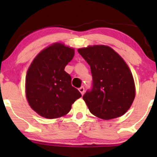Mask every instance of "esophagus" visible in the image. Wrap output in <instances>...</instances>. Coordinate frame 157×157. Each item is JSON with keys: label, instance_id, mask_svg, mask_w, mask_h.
I'll return each mask as SVG.
<instances>
[{"label": "esophagus", "instance_id": "1", "mask_svg": "<svg viewBox=\"0 0 157 157\" xmlns=\"http://www.w3.org/2000/svg\"><path fill=\"white\" fill-rule=\"evenodd\" d=\"M79 90V91H80V92L81 93V94H84V91H85V89H84V87H80V89H78Z\"/></svg>", "mask_w": 157, "mask_h": 157}]
</instances>
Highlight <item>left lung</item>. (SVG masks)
Returning a JSON list of instances; mask_svg holds the SVG:
<instances>
[{
	"mask_svg": "<svg viewBox=\"0 0 157 157\" xmlns=\"http://www.w3.org/2000/svg\"><path fill=\"white\" fill-rule=\"evenodd\" d=\"M77 51L89 63L93 77L92 90L82 97L90 112L105 120L125 114L136 95L134 77L125 61L105 45L89 46Z\"/></svg>",
	"mask_w": 157,
	"mask_h": 157,
	"instance_id": "obj_1",
	"label": "left lung"
}]
</instances>
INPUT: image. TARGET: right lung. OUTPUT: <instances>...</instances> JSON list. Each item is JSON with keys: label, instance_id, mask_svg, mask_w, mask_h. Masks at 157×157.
Segmentation results:
<instances>
[{"label": "right lung", "instance_id": "right-lung-1", "mask_svg": "<svg viewBox=\"0 0 157 157\" xmlns=\"http://www.w3.org/2000/svg\"><path fill=\"white\" fill-rule=\"evenodd\" d=\"M75 55V49L55 43L40 52L26 76V97L31 109L47 119L63 117L82 97L71 86V76L64 71Z\"/></svg>", "mask_w": 157, "mask_h": 157}]
</instances>
